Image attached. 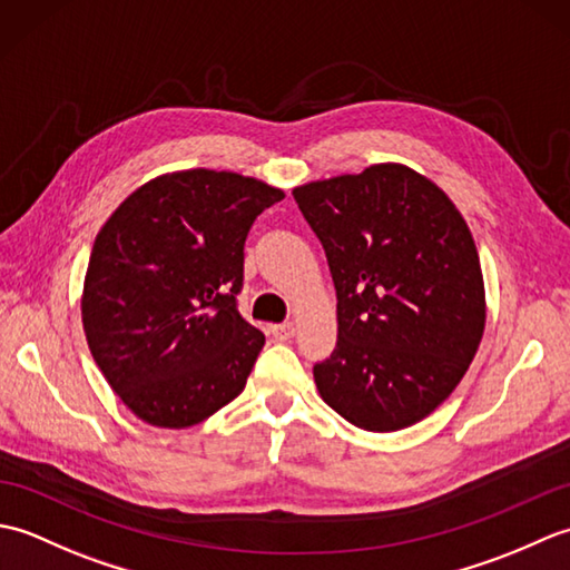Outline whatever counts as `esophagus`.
Returning <instances> with one entry per match:
<instances>
[{"mask_svg":"<svg viewBox=\"0 0 570 570\" xmlns=\"http://www.w3.org/2000/svg\"><path fill=\"white\" fill-rule=\"evenodd\" d=\"M272 335L276 337V341H292V337L296 335V325L294 323L272 325Z\"/></svg>","mask_w":570,"mask_h":570,"instance_id":"obj_1","label":"esophagus"}]
</instances>
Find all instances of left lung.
Returning a JSON list of instances; mask_svg holds the SVG:
<instances>
[{"label":"left lung","mask_w":570,"mask_h":570,"mask_svg":"<svg viewBox=\"0 0 570 570\" xmlns=\"http://www.w3.org/2000/svg\"><path fill=\"white\" fill-rule=\"evenodd\" d=\"M337 296V343L313 367L323 402L365 431L426 419L463 380L485 331L468 223L402 164L294 188Z\"/></svg>","instance_id":"8db88e82"}]
</instances>
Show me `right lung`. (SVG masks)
Returning a JSON list of instances; mask_svg holds the SVG:
<instances>
[{
  "label": "right lung",
  "instance_id": "right-lung-1",
  "mask_svg": "<svg viewBox=\"0 0 570 570\" xmlns=\"http://www.w3.org/2000/svg\"><path fill=\"white\" fill-rule=\"evenodd\" d=\"M282 198L257 178L190 168L137 188L95 237L85 337L141 421L196 426L245 390L264 345L237 311L245 239Z\"/></svg>",
  "mask_w": 570,
  "mask_h": 570
}]
</instances>
